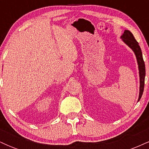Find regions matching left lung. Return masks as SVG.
<instances>
[{"label": "left lung", "instance_id": "left-lung-1", "mask_svg": "<svg viewBox=\"0 0 149 149\" xmlns=\"http://www.w3.org/2000/svg\"><path fill=\"white\" fill-rule=\"evenodd\" d=\"M121 38H122L123 40V41L125 42V43L127 44L133 51H134L135 55H136V59H137V63L138 65H139L140 77L139 97V99H138V102H139L143 95V89H144L145 75H146V69H145L144 61H143L142 57V52H141V49L140 48L139 43L136 41V39L134 38L133 34L130 31H125L124 33L123 34V36H121Z\"/></svg>", "mask_w": 149, "mask_h": 149}]
</instances>
